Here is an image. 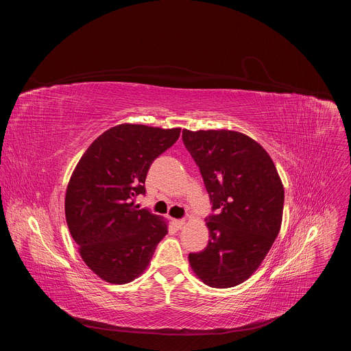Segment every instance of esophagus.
<instances>
[{"label":"esophagus","mask_w":351,"mask_h":351,"mask_svg":"<svg viewBox=\"0 0 351 351\" xmlns=\"http://www.w3.org/2000/svg\"><path fill=\"white\" fill-rule=\"evenodd\" d=\"M184 223H186V222H184L183 219H175V221H173V226H175L176 229H183V228H184Z\"/></svg>","instance_id":"obj_1"}]
</instances>
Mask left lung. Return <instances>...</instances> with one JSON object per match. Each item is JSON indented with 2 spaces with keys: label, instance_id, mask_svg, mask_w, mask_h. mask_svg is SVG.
I'll return each instance as SVG.
<instances>
[{
  "label": "left lung",
  "instance_id": "1",
  "mask_svg": "<svg viewBox=\"0 0 351 351\" xmlns=\"http://www.w3.org/2000/svg\"><path fill=\"white\" fill-rule=\"evenodd\" d=\"M182 138L219 211L206 219L210 240L189 254L190 267L211 287L237 286L257 271L280 230V176L264 147L244 133L183 129Z\"/></svg>",
  "mask_w": 351,
  "mask_h": 351
}]
</instances>
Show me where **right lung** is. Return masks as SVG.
Returning a JSON list of instances; mask_svg holds the SVG:
<instances>
[{
	"label": "right lung",
	"instance_id": "right-lung-1",
	"mask_svg": "<svg viewBox=\"0 0 351 351\" xmlns=\"http://www.w3.org/2000/svg\"><path fill=\"white\" fill-rule=\"evenodd\" d=\"M180 128L122 123L98 136L79 160L65 194V217L84 264L103 280L125 285L148 267L168 222L134 198L144 194L149 165Z\"/></svg>",
	"mask_w": 351,
	"mask_h": 351
}]
</instances>
